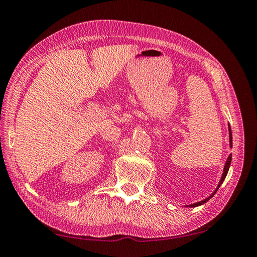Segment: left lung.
Returning a JSON list of instances; mask_svg holds the SVG:
<instances>
[{"instance_id":"obj_1","label":"left lung","mask_w":257,"mask_h":257,"mask_svg":"<svg viewBox=\"0 0 257 257\" xmlns=\"http://www.w3.org/2000/svg\"><path fill=\"white\" fill-rule=\"evenodd\" d=\"M229 143H230V147H232V136H231V130H230V126H229ZM230 163H231V155L228 157V159H227V161H226V165H224V168H223V173H222V176H221V179H220V182H219V185H218V187H217V190H215L212 194H211L209 197H206L205 200H203V201H200V202H196V203H193V204H191V205H187V206H190V208H193V206H199V205H202V204H204L205 202H208L211 197H212L214 194H215V192H217L218 190H219V187H220V185H221L222 184V182L224 181V178H226V176H227V174H228V170H229V167H230Z\"/></svg>"}]
</instances>
